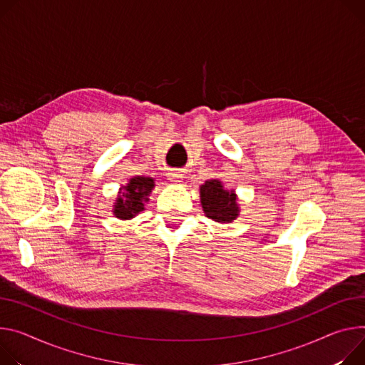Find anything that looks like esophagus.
I'll return each mask as SVG.
<instances>
[{
  "label": "esophagus",
  "instance_id": "esophagus-1",
  "mask_svg": "<svg viewBox=\"0 0 365 365\" xmlns=\"http://www.w3.org/2000/svg\"><path fill=\"white\" fill-rule=\"evenodd\" d=\"M168 179L173 183H180V182H183V175H180L179 172H170V173H168Z\"/></svg>",
  "mask_w": 365,
  "mask_h": 365
}]
</instances>
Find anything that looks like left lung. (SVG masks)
Returning a JSON list of instances; mask_svg holds the SVG:
<instances>
[{
	"label": "left lung",
	"mask_w": 365,
	"mask_h": 365,
	"mask_svg": "<svg viewBox=\"0 0 365 365\" xmlns=\"http://www.w3.org/2000/svg\"><path fill=\"white\" fill-rule=\"evenodd\" d=\"M201 204L208 218L217 222H231L239 217L237 195L227 190L218 179H210L200 186Z\"/></svg>",
	"instance_id": "obj_1"
}]
</instances>
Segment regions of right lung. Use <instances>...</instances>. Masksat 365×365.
I'll return each instance as SVG.
<instances>
[{
  "label": "right lung",
  "mask_w": 365,
  "mask_h": 365,
  "mask_svg": "<svg viewBox=\"0 0 365 365\" xmlns=\"http://www.w3.org/2000/svg\"><path fill=\"white\" fill-rule=\"evenodd\" d=\"M154 187L153 178L135 176L129 179L126 186L120 187L119 196L113 205V215L120 220H130L144 211V204L148 202V196Z\"/></svg>",
  "instance_id": "1"
}]
</instances>
